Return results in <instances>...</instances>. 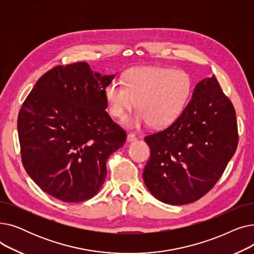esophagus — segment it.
<instances>
[{
    "mask_svg": "<svg viewBox=\"0 0 254 254\" xmlns=\"http://www.w3.org/2000/svg\"><path fill=\"white\" fill-rule=\"evenodd\" d=\"M136 139H137L136 136H135L134 134H131V132H129V134H127V142H132V141H135Z\"/></svg>",
    "mask_w": 254,
    "mask_h": 254,
    "instance_id": "esophagus-1",
    "label": "esophagus"
}]
</instances>
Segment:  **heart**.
Instances as JSON below:
<instances>
[{"label": "heart", "instance_id": "b5f03b06", "mask_svg": "<svg viewBox=\"0 0 254 254\" xmlns=\"http://www.w3.org/2000/svg\"><path fill=\"white\" fill-rule=\"evenodd\" d=\"M191 92L190 76L180 70L163 66H138L128 70L125 81L113 80L105 88L109 113L126 118L134 108L139 110L127 125L139 127L148 124L164 127L174 123L183 111Z\"/></svg>", "mask_w": 254, "mask_h": 254}]
</instances>
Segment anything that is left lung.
<instances>
[{
  "instance_id": "obj_1",
  "label": "left lung",
  "mask_w": 254,
  "mask_h": 254,
  "mask_svg": "<svg viewBox=\"0 0 254 254\" xmlns=\"http://www.w3.org/2000/svg\"><path fill=\"white\" fill-rule=\"evenodd\" d=\"M144 140L150 157L143 180L151 194L170 205L190 204L213 189L235 154L236 111L212 76L196 83L174 123Z\"/></svg>"
}]
</instances>
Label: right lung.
Masks as SVG:
<instances>
[{
	"mask_svg": "<svg viewBox=\"0 0 254 254\" xmlns=\"http://www.w3.org/2000/svg\"><path fill=\"white\" fill-rule=\"evenodd\" d=\"M114 75L87 63L57 65L36 82L22 104L17 130L23 168L44 192L66 203L95 196L109 156L127 132L105 110Z\"/></svg>",
	"mask_w": 254,
	"mask_h": 254,
	"instance_id": "right-lung-1",
	"label": "right lung"
}]
</instances>
